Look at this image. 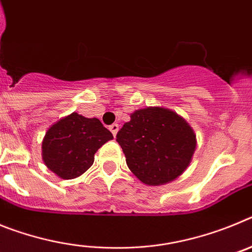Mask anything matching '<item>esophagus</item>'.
Masks as SVG:
<instances>
[{
	"label": "esophagus",
	"instance_id": "34e87169",
	"mask_svg": "<svg viewBox=\"0 0 252 252\" xmlns=\"http://www.w3.org/2000/svg\"><path fill=\"white\" fill-rule=\"evenodd\" d=\"M119 128H120V126L117 124H112L110 126V130H111V132L113 133V136H116V133L119 132Z\"/></svg>",
	"mask_w": 252,
	"mask_h": 252
}]
</instances>
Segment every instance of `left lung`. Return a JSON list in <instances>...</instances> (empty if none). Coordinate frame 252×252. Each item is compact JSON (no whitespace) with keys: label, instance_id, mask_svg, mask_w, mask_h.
Returning a JSON list of instances; mask_svg holds the SVG:
<instances>
[{"label":"left lung","instance_id":"1","mask_svg":"<svg viewBox=\"0 0 252 252\" xmlns=\"http://www.w3.org/2000/svg\"><path fill=\"white\" fill-rule=\"evenodd\" d=\"M128 169L142 183L161 186L174 180L189 165L195 135L180 116L165 108L135 111L117 132Z\"/></svg>","mask_w":252,"mask_h":252}]
</instances>
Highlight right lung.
<instances>
[{
    "label": "right lung",
    "mask_w": 252,
    "mask_h": 252,
    "mask_svg": "<svg viewBox=\"0 0 252 252\" xmlns=\"http://www.w3.org/2000/svg\"><path fill=\"white\" fill-rule=\"evenodd\" d=\"M113 136L98 119L73 112L54 124L43 140L45 165L62 179L82 175L94 161V154Z\"/></svg>",
    "instance_id": "right-lung-1"
}]
</instances>
